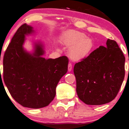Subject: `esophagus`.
I'll return each instance as SVG.
<instances>
[{
	"instance_id": "esophagus-1",
	"label": "esophagus",
	"mask_w": 129,
	"mask_h": 129,
	"mask_svg": "<svg viewBox=\"0 0 129 129\" xmlns=\"http://www.w3.org/2000/svg\"><path fill=\"white\" fill-rule=\"evenodd\" d=\"M72 70V64L71 63H69L68 65V70L69 72H71Z\"/></svg>"
}]
</instances>
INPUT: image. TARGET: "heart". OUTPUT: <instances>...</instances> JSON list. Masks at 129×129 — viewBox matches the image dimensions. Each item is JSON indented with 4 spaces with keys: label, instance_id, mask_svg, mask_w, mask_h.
<instances>
[{
    "label": "heart",
    "instance_id": "b5f03b06",
    "mask_svg": "<svg viewBox=\"0 0 129 129\" xmlns=\"http://www.w3.org/2000/svg\"><path fill=\"white\" fill-rule=\"evenodd\" d=\"M63 44L69 48L70 57L74 60L85 58L90 54L94 47L91 38L87 37L84 33L76 30H70L62 38Z\"/></svg>",
    "mask_w": 129,
    "mask_h": 129
}]
</instances>
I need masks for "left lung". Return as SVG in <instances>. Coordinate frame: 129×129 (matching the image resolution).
I'll return each instance as SVG.
<instances>
[{
    "instance_id": "1",
    "label": "left lung",
    "mask_w": 129,
    "mask_h": 129,
    "mask_svg": "<svg viewBox=\"0 0 129 129\" xmlns=\"http://www.w3.org/2000/svg\"><path fill=\"white\" fill-rule=\"evenodd\" d=\"M86 58L76 63L73 72L79 98L88 105H103L116 96L125 76V57L116 41L107 39Z\"/></svg>"
}]
</instances>
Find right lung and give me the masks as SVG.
<instances>
[{"label": "right lung", "mask_w": 129, "mask_h": 129, "mask_svg": "<svg viewBox=\"0 0 129 129\" xmlns=\"http://www.w3.org/2000/svg\"><path fill=\"white\" fill-rule=\"evenodd\" d=\"M33 33V28L26 23L17 29L4 54L3 76L16 102L23 107L40 109L55 97L56 86L67 72L69 59L64 56L43 57L45 50L41 42L35 43L33 52H28L23 47L25 36Z\"/></svg>", "instance_id": "1"}]
</instances>
